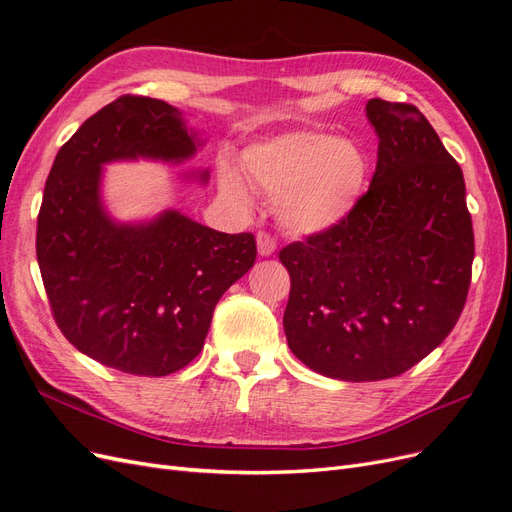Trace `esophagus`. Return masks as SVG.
<instances>
[{"mask_svg":"<svg viewBox=\"0 0 512 512\" xmlns=\"http://www.w3.org/2000/svg\"><path fill=\"white\" fill-rule=\"evenodd\" d=\"M256 245H258V254L260 256H271L275 252V239L269 235V232H258L256 235Z\"/></svg>","mask_w":512,"mask_h":512,"instance_id":"34e87169","label":"esophagus"}]
</instances>
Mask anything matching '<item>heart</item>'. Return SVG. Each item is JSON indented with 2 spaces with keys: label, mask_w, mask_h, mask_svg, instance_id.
Wrapping results in <instances>:
<instances>
[{
  "label": "heart",
  "mask_w": 512,
  "mask_h": 512,
  "mask_svg": "<svg viewBox=\"0 0 512 512\" xmlns=\"http://www.w3.org/2000/svg\"><path fill=\"white\" fill-rule=\"evenodd\" d=\"M241 173L275 200L277 220L288 232L314 237L342 224L359 203L367 158L352 141L297 130L245 147ZM220 190L239 205L250 203V192L230 164L220 168Z\"/></svg>",
  "instance_id": "1"
}]
</instances>
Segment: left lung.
<instances>
[{"label":"left lung","mask_w":512,"mask_h":512,"mask_svg":"<svg viewBox=\"0 0 512 512\" xmlns=\"http://www.w3.org/2000/svg\"><path fill=\"white\" fill-rule=\"evenodd\" d=\"M378 164L348 218L280 252L284 331L316 374L374 382L436 350L466 305L474 232L466 181L425 115L371 98Z\"/></svg>","instance_id":"obj_1"}]
</instances>
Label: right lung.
Wrapping results in <instances>:
<instances>
[{
  "instance_id": "obj_1",
  "label": "right lung",
  "mask_w": 512,
  "mask_h": 512,
  "mask_svg": "<svg viewBox=\"0 0 512 512\" xmlns=\"http://www.w3.org/2000/svg\"><path fill=\"white\" fill-rule=\"evenodd\" d=\"M203 138L164 100L121 96L59 149L44 185L36 254L57 327L106 367L168 376L203 350L222 294L254 267L250 232L226 235L166 209L119 222L102 200V166L181 164ZM207 183L209 170L190 175Z\"/></svg>"
}]
</instances>
